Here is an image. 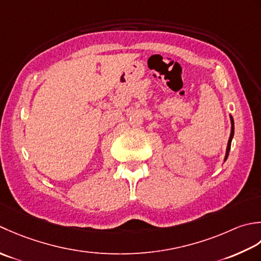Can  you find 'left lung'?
Segmentation results:
<instances>
[{
  "label": "left lung",
  "mask_w": 261,
  "mask_h": 261,
  "mask_svg": "<svg viewBox=\"0 0 261 261\" xmlns=\"http://www.w3.org/2000/svg\"><path fill=\"white\" fill-rule=\"evenodd\" d=\"M230 120H231V134H230V138H228L227 142V147H226V153H225V158H224V162L226 161V159L228 156V153H230V148H231V142L232 138L234 136V120H233V117L230 115Z\"/></svg>",
  "instance_id": "1"
}]
</instances>
